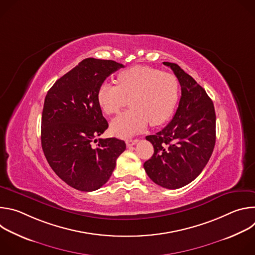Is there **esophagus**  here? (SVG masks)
I'll use <instances>...</instances> for the list:
<instances>
[{
    "label": "esophagus",
    "instance_id": "esophagus-1",
    "mask_svg": "<svg viewBox=\"0 0 255 255\" xmlns=\"http://www.w3.org/2000/svg\"><path fill=\"white\" fill-rule=\"evenodd\" d=\"M137 142H138V139H127L126 140V145L128 147H130V146H133V145H135Z\"/></svg>",
    "mask_w": 255,
    "mask_h": 255
}]
</instances>
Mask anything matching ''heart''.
<instances>
[{"mask_svg":"<svg viewBox=\"0 0 255 255\" xmlns=\"http://www.w3.org/2000/svg\"><path fill=\"white\" fill-rule=\"evenodd\" d=\"M177 79L147 65H134L118 76V85L104 81L97 93L99 106L108 115L118 113L130 102L131 108L111 122L119 137L134 135L150 124L159 126L172 115L178 101Z\"/></svg>","mask_w":255,"mask_h":255,"instance_id":"obj_1","label":"heart"}]
</instances>
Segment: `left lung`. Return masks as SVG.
Returning a JSON list of instances; mask_svg holds the SVG:
<instances>
[{
    "label": "left lung",
    "mask_w": 255,
    "mask_h": 255,
    "mask_svg": "<svg viewBox=\"0 0 255 255\" xmlns=\"http://www.w3.org/2000/svg\"><path fill=\"white\" fill-rule=\"evenodd\" d=\"M177 78L181 96L171 121L146 136L154 153L143 166L152 181L175 190L193 181L208 163L216 142V114L206 91L176 63L163 62Z\"/></svg>",
    "instance_id": "1"
}]
</instances>
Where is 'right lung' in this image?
Masks as SVG:
<instances>
[{"label":"right lung","mask_w":255,"mask_h":255,"mask_svg":"<svg viewBox=\"0 0 255 255\" xmlns=\"http://www.w3.org/2000/svg\"><path fill=\"white\" fill-rule=\"evenodd\" d=\"M124 67L114 60L86 58L47 92L41 119V145L53 171L82 192L103 187L126 149L123 140L96 137L108 128L97 101L100 85Z\"/></svg>","instance_id":"right-lung-1"}]
</instances>
